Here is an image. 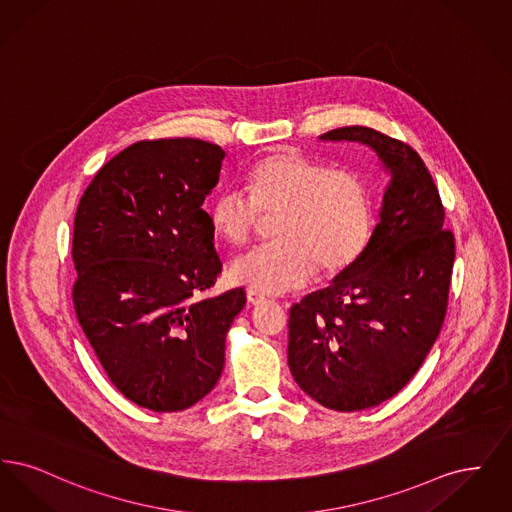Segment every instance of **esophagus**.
I'll return each mask as SVG.
<instances>
[{
    "mask_svg": "<svg viewBox=\"0 0 512 512\" xmlns=\"http://www.w3.org/2000/svg\"><path fill=\"white\" fill-rule=\"evenodd\" d=\"M247 301L251 303V305H259V303H263L265 301V295H261V293L253 292V290H247Z\"/></svg>",
    "mask_w": 512,
    "mask_h": 512,
    "instance_id": "1",
    "label": "esophagus"
}]
</instances>
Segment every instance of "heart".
Returning <instances> with one entry per match:
<instances>
[{"mask_svg": "<svg viewBox=\"0 0 512 512\" xmlns=\"http://www.w3.org/2000/svg\"><path fill=\"white\" fill-rule=\"evenodd\" d=\"M249 195L222 190L209 207L213 230L228 244H249L263 215L276 217V244L232 265V280L257 293H286L311 282L315 268L336 276L353 267L374 230L372 201L357 172L330 169L295 149L272 153L247 176Z\"/></svg>", "mask_w": 512, "mask_h": 512, "instance_id": "heart-1", "label": "heart"}]
</instances>
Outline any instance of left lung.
Segmentation results:
<instances>
[{"instance_id": "8db88e82", "label": "left lung", "mask_w": 512, "mask_h": 512, "mask_svg": "<svg viewBox=\"0 0 512 512\" xmlns=\"http://www.w3.org/2000/svg\"><path fill=\"white\" fill-rule=\"evenodd\" d=\"M322 138L363 142L391 171L363 257L290 309L288 365L297 386L326 409L353 413L403 390L430 353L447 311L455 238L413 147L368 126Z\"/></svg>"}]
</instances>
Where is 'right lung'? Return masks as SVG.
Wrapping results in <instances>:
<instances>
[{
  "mask_svg": "<svg viewBox=\"0 0 512 512\" xmlns=\"http://www.w3.org/2000/svg\"><path fill=\"white\" fill-rule=\"evenodd\" d=\"M224 151L197 138L140 140L94 176L74 217L76 318L109 380L155 413L219 382L244 288L201 299L222 263L201 209Z\"/></svg>",
  "mask_w": 512,
  "mask_h": 512,
  "instance_id": "right-lung-1",
  "label": "right lung"
}]
</instances>
